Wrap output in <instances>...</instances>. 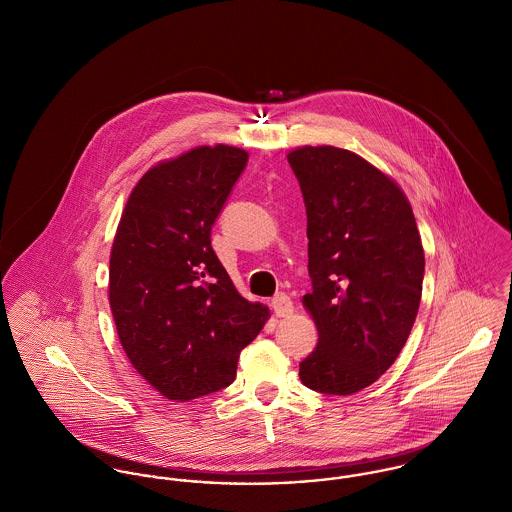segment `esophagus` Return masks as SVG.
<instances>
[{
  "mask_svg": "<svg viewBox=\"0 0 512 512\" xmlns=\"http://www.w3.org/2000/svg\"><path fill=\"white\" fill-rule=\"evenodd\" d=\"M272 309H274L276 317H288V315H292L293 303L292 299H290V295L278 293V295L272 299Z\"/></svg>",
  "mask_w": 512,
  "mask_h": 512,
  "instance_id": "obj_1",
  "label": "esophagus"
}]
</instances>
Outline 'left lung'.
<instances>
[{"label":"left lung","instance_id":"1","mask_svg":"<svg viewBox=\"0 0 512 512\" xmlns=\"http://www.w3.org/2000/svg\"><path fill=\"white\" fill-rule=\"evenodd\" d=\"M288 161L307 213L303 305L319 331L299 378L347 396L380 378L408 341L426 264L420 232L400 187L361 155L305 146Z\"/></svg>","mask_w":512,"mask_h":512}]
</instances>
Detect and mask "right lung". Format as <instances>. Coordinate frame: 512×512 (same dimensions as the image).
Returning <instances> with one entry per match:
<instances>
[{"instance_id":"right-lung-1","label":"right lung","mask_w":512,"mask_h":512,"mask_svg":"<svg viewBox=\"0 0 512 512\" xmlns=\"http://www.w3.org/2000/svg\"><path fill=\"white\" fill-rule=\"evenodd\" d=\"M248 153L203 146L159 163L134 187L110 254V307L134 368L169 400L232 384L268 309L236 292L211 230Z\"/></svg>"}]
</instances>
